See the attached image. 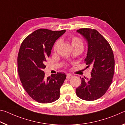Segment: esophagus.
I'll return each instance as SVG.
<instances>
[{
	"mask_svg": "<svg viewBox=\"0 0 125 125\" xmlns=\"http://www.w3.org/2000/svg\"><path fill=\"white\" fill-rule=\"evenodd\" d=\"M73 77V76L72 75L70 74V73H69V74H67V76H66V79L69 80V79H70L71 78H72Z\"/></svg>",
	"mask_w": 125,
	"mask_h": 125,
	"instance_id": "obj_1",
	"label": "esophagus"
}]
</instances>
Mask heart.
Returning a JSON list of instances; mask_svg holds the SVG:
<instances>
[{
  "instance_id": "1",
  "label": "heart",
  "mask_w": 125,
  "mask_h": 125,
  "mask_svg": "<svg viewBox=\"0 0 125 125\" xmlns=\"http://www.w3.org/2000/svg\"><path fill=\"white\" fill-rule=\"evenodd\" d=\"M70 39L71 41V43L73 48H83V42H82V40L79 38L77 37V36H70ZM60 41L58 40L56 41V42H55L53 46V51L54 52H56L57 49L59 46V45L60 44Z\"/></svg>"
}]
</instances>
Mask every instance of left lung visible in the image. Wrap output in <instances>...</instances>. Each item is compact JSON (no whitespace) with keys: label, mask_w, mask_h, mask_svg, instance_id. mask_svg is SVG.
Listing matches in <instances>:
<instances>
[{"label":"left lung","mask_w":125,"mask_h":125,"mask_svg":"<svg viewBox=\"0 0 125 125\" xmlns=\"http://www.w3.org/2000/svg\"><path fill=\"white\" fill-rule=\"evenodd\" d=\"M77 31L87 41L88 51L84 61L87 67L93 69L90 79H81L76 94L81 99L94 101L103 96L111 84L115 69L113 52L109 42L96 30L81 28Z\"/></svg>","instance_id":"8db88e82"}]
</instances>
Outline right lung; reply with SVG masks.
Here are the masks:
<instances>
[{
	"label": "right lung",
	"mask_w": 125,
	"mask_h": 125,
	"mask_svg": "<svg viewBox=\"0 0 125 125\" xmlns=\"http://www.w3.org/2000/svg\"><path fill=\"white\" fill-rule=\"evenodd\" d=\"M65 32L39 29L26 36L20 46L18 55L19 78L28 95L39 103H52L60 97L66 75L58 73L46 78L43 69L55 41Z\"/></svg>",
	"instance_id": "1"
}]
</instances>
